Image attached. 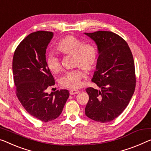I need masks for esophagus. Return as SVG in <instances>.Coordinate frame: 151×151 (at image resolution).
<instances>
[{"label": "esophagus", "instance_id": "esophagus-1", "mask_svg": "<svg viewBox=\"0 0 151 151\" xmlns=\"http://www.w3.org/2000/svg\"><path fill=\"white\" fill-rule=\"evenodd\" d=\"M80 91H79L78 90H71L69 91V93H70L71 95H73V94H78Z\"/></svg>", "mask_w": 151, "mask_h": 151}]
</instances>
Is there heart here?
I'll return each mask as SVG.
<instances>
[{
	"label": "heart",
	"instance_id": "heart-1",
	"mask_svg": "<svg viewBox=\"0 0 151 151\" xmlns=\"http://www.w3.org/2000/svg\"><path fill=\"white\" fill-rule=\"evenodd\" d=\"M59 52L64 55H72L73 65L86 71H91L98 60V51L93 44L84 43L77 37L68 36L61 39L56 46ZM46 64L53 73H59L61 70V62L55 55L50 54L46 58ZM85 73L80 69L67 72L61 79V85L63 88L77 89L80 87L82 79Z\"/></svg>",
	"mask_w": 151,
	"mask_h": 151
}]
</instances>
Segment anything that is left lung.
Returning <instances> with one entry per match:
<instances>
[{
	"label": "left lung",
	"mask_w": 151,
	"mask_h": 151,
	"mask_svg": "<svg viewBox=\"0 0 151 151\" xmlns=\"http://www.w3.org/2000/svg\"><path fill=\"white\" fill-rule=\"evenodd\" d=\"M96 43L99 58L92 81L101 90L89 87L85 114L96 122L117 118L128 105L135 90V67L128 45L112 32L84 33Z\"/></svg>",
	"instance_id": "left-lung-1"
}]
</instances>
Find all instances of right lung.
I'll return each mask as SVG.
<instances>
[{
  "mask_svg": "<svg viewBox=\"0 0 151 151\" xmlns=\"http://www.w3.org/2000/svg\"><path fill=\"white\" fill-rule=\"evenodd\" d=\"M53 37L52 32L38 31L29 34L15 49L13 59L16 95L30 115L43 122L61 115L69 92L57 90L50 94L48 86L55 80L46 64V50Z\"/></svg>",
  "mask_w": 151,
  "mask_h": 151,
  "instance_id": "add662e5",
  "label": "right lung"
}]
</instances>
